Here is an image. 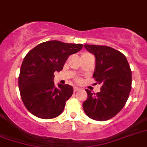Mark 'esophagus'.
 I'll use <instances>...</instances> for the list:
<instances>
[{"instance_id": "esophagus-1", "label": "esophagus", "mask_w": 147, "mask_h": 147, "mask_svg": "<svg viewBox=\"0 0 147 147\" xmlns=\"http://www.w3.org/2000/svg\"><path fill=\"white\" fill-rule=\"evenodd\" d=\"M81 90V88H78V87H74V91H78V90Z\"/></svg>"}]
</instances>
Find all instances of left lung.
<instances>
[{"instance_id": "1", "label": "left lung", "mask_w": 147, "mask_h": 147, "mask_svg": "<svg viewBox=\"0 0 147 147\" xmlns=\"http://www.w3.org/2000/svg\"><path fill=\"white\" fill-rule=\"evenodd\" d=\"M84 46L95 57L93 77L102 86L96 94L86 89L88 98L83 103V109L90 119L107 121L116 115L127 102L131 90V70L125 55L113 47Z\"/></svg>"}]
</instances>
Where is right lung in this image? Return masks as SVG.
I'll use <instances>...</instances> for the list:
<instances>
[{
  "mask_svg": "<svg viewBox=\"0 0 147 147\" xmlns=\"http://www.w3.org/2000/svg\"><path fill=\"white\" fill-rule=\"evenodd\" d=\"M82 47V44L48 40L26 54L20 69L19 88L22 102L32 114L50 119L63 113L65 102L73 94V88L59 84L56 88L53 73L61 71L68 57Z\"/></svg>",
  "mask_w": 147,
  "mask_h": 147,
  "instance_id": "right-lung-1",
  "label": "right lung"
}]
</instances>
